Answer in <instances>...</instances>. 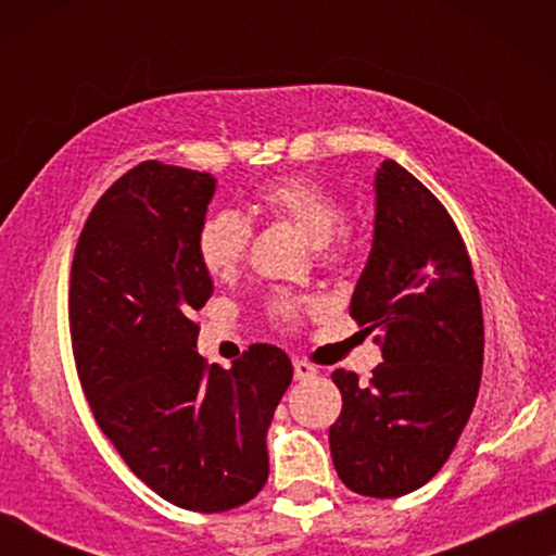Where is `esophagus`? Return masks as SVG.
Segmentation results:
<instances>
[{"label": "esophagus", "instance_id": "1", "mask_svg": "<svg viewBox=\"0 0 556 556\" xmlns=\"http://www.w3.org/2000/svg\"><path fill=\"white\" fill-rule=\"evenodd\" d=\"M293 375L295 379H314L318 375V369L314 367V364L303 362V359H295L293 362Z\"/></svg>", "mask_w": 556, "mask_h": 556}]
</instances>
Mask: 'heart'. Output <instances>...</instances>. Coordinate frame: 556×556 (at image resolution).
Listing matches in <instances>:
<instances>
[{
  "label": "heart",
  "mask_w": 556,
  "mask_h": 556,
  "mask_svg": "<svg viewBox=\"0 0 556 556\" xmlns=\"http://www.w3.org/2000/svg\"><path fill=\"white\" fill-rule=\"evenodd\" d=\"M253 207L301 230L316 242L326 261H339L352 248L354 230L341 217V200L314 177L288 174V177L265 181L253 192ZM250 238H253V227L240 212H212L197 232V261L210 278L232 276L248 253ZM268 314L278 324H295L303 314V301L293 295H273Z\"/></svg>",
  "instance_id": "heart-1"
}]
</instances>
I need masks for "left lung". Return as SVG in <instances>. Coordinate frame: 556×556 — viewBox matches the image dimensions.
Segmentation results:
<instances>
[{"label": "left lung", "instance_id": "left-lung-1", "mask_svg": "<svg viewBox=\"0 0 556 556\" xmlns=\"http://www.w3.org/2000/svg\"><path fill=\"white\" fill-rule=\"evenodd\" d=\"M375 192V240L349 314L362 333H379L384 362L369 384L346 369L331 375L344 405L329 445L346 489L397 498L445 466L473 413L483 308L445 204L392 159Z\"/></svg>", "mask_w": 556, "mask_h": 556}]
</instances>
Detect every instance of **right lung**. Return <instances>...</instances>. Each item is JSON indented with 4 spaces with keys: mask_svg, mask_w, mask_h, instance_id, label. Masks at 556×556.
Instances as JSON below:
<instances>
[{
    "mask_svg": "<svg viewBox=\"0 0 556 556\" xmlns=\"http://www.w3.org/2000/svg\"><path fill=\"white\" fill-rule=\"evenodd\" d=\"M207 172L141 162L105 189L71 268V339L83 392L126 466L169 504L230 511L268 481L265 432L293 379L283 349L253 344L232 369L197 354L212 293L197 232Z\"/></svg>",
    "mask_w": 556,
    "mask_h": 556,
    "instance_id": "add662e5",
    "label": "right lung"
}]
</instances>
